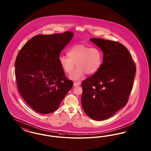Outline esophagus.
I'll return each mask as SVG.
<instances>
[{"label": "esophagus", "instance_id": "34e87169", "mask_svg": "<svg viewBox=\"0 0 151 151\" xmlns=\"http://www.w3.org/2000/svg\"><path fill=\"white\" fill-rule=\"evenodd\" d=\"M80 85V82H74L73 83V86H78Z\"/></svg>", "mask_w": 151, "mask_h": 151}]
</instances>
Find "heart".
Here are the masks:
<instances>
[{"label": "heart", "instance_id": "b5f03b06", "mask_svg": "<svg viewBox=\"0 0 151 151\" xmlns=\"http://www.w3.org/2000/svg\"><path fill=\"white\" fill-rule=\"evenodd\" d=\"M67 56L61 55L59 57V63L63 70L70 73L75 67L78 66L70 75L73 80H79L86 74L91 75L97 72L101 67L103 54L98 47L77 44L72 46L67 51Z\"/></svg>", "mask_w": 151, "mask_h": 151}]
</instances>
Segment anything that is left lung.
Segmentation results:
<instances>
[{
  "mask_svg": "<svg viewBox=\"0 0 151 151\" xmlns=\"http://www.w3.org/2000/svg\"><path fill=\"white\" fill-rule=\"evenodd\" d=\"M90 41L100 48L104 57L99 70L81 83V103L89 117L102 121L126 105L137 69L129 51L121 43L101 38Z\"/></svg>",
  "mask_w": 151,
  "mask_h": 151,
  "instance_id": "obj_1",
  "label": "left lung"
}]
</instances>
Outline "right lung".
Instances as JSON below:
<instances>
[{"label":"right lung","mask_w":151,"mask_h":151,"mask_svg":"<svg viewBox=\"0 0 151 151\" xmlns=\"http://www.w3.org/2000/svg\"><path fill=\"white\" fill-rule=\"evenodd\" d=\"M74 36L71 32L38 35L25 43L15 61V76L22 97L40 114H50L59 108L72 88L59 62L61 51Z\"/></svg>","instance_id":"add662e5"}]
</instances>
